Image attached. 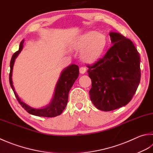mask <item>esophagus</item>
Masks as SVG:
<instances>
[{
	"label": "esophagus",
	"instance_id": "34e87169",
	"mask_svg": "<svg viewBox=\"0 0 153 153\" xmlns=\"http://www.w3.org/2000/svg\"><path fill=\"white\" fill-rule=\"evenodd\" d=\"M86 70V68H85V67H80V69H79V71H80V73H81V74H84V73H85Z\"/></svg>",
	"mask_w": 153,
	"mask_h": 153
}]
</instances>
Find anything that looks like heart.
I'll return each instance as SVG.
<instances>
[{"label": "heart", "mask_w": 153, "mask_h": 153, "mask_svg": "<svg viewBox=\"0 0 153 153\" xmlns=\"http://www.w3.org/2000/svg\"><path fill=\"white\" fill-rule=\"evenodd\" d=\"M108 46V38L105 34L97 31L87 32L74 43L77 51H82V59L86 62H94L105 53Z\"/></svg>", "instance_id": "obj_1"}]
</instances>
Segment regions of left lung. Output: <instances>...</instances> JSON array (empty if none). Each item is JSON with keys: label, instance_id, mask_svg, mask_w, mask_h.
Returning a JSON list of instances; mask_svg holds the SVG:
<instances>
[{"label": "left lung", "instance_id": "left-lung-1", "mask_svg": "<svg viewBox=\"0 0 153 153\" xmlns=\"http://www.w3.org/2000/svg\"><path fill=\"white\" fill-rule=\"evenodd\" d=\"M113 45L102 58L87 65L92 87L89 91L97 108L111 111L125 106L136 93L140 80V55L130 39L109 34Z\"/></svg>", "mask_w": 153, "mask_h": 153}]
</instances>
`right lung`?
I'll list each match as a JSON object with an SVG mask.
<instances>
[{
    "label": "right lung",
    "instance_id": "add662e5",
    "mask_svg": "<svg viewBox=\"0 0 153 153\" xmlns=\"http://www.w3.org/2000/svg\"><path fill=\"white\" fill-rule=\"evenodd\" d=\"M23 43L24 40L20 43L19 51L15 52L11 58L10 62V73H9V82L11 88L14 93V95L16 98L17 100L21 105L23 108H25L26 111L31 114L35 115L38 117H54L60 115L65 110L66 106L67 105L68 99V93L71 88L73 86L74 82L77 79L79 74V67L76 65H71L68 67L65 68L62 73L60 74V79L57 82L54 94L53 100L50 105H48L47 107L42 108L41 109H36L30 107V106L26 105L25 102H22L19 99L18 95L16 94V92L14 91V88L13 85L12 81V73L13 68L14 62V60L18 56V54L21 53L22 49Z\"/></svg>",
    "mask_w": 153,
    "mask_h": 153
}]
</instances>
